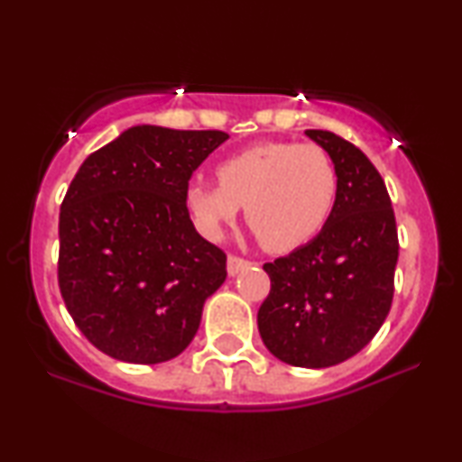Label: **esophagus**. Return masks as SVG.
Segmentation results:
<instances>
[{"instance_id": "1", "label": "esophagus", "mask_w": 462, "mask_h": 462, "mask_svg": "<svg viewBox=\"0 0 462 462\" xmlns=\"http://www.w3.org/2000/svg\"><path fill=\"white\" fill-rule=\"evenodd\" d=\"M248 264H250V261H245V258H242V256L229 254V258H226V271H229V275H237L239 271H244Z\"/></svg>"}]
</instances>
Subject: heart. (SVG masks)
<instances>
[{
    "label": "heart",
    "mask_w": 462,
    "mask_h": 462,
    "mask_svg": "<svg viewBox=\"0 0 462 462\" xmlns=\"http://www.w3.org/2000/svg\"><path fill=\"white\" fill-rule=\"evenodd\" d=\"M218 182L191 180L185 204L201 236L218 239L245 206V220L269 252H292L318 237L338 198L337 163L319 144L269 141L220 163Z\"/></svg>",
    "instance_id": "heart-1"
}]
</instances>
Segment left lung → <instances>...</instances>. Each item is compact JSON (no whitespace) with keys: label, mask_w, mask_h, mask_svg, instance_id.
<instances>
[{"label":"left lung","mask_w":462,"mask_h":462,"mask_svg":"<svg viewBox=\"0 0 462 462\" xmlns=\"http://www.w3.org/2000/svg\"><path fill=\"white\" fill-rule=\"evenodd\" d=\"M338 170V198L318 237L264 263L269 296L258 332L277 359L299 368H328L364 349L393 302L400 242L383 176L345 138L305 130Z\"/></svg>","instance_id":"1"}]
</instances>
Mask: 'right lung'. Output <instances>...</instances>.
Listing matches in <instances>:
<instances>
[{
  "instance_id": "1",
  "label": "right lung",
  "mask_w": 462,
  "mask_h": 462,
  "mask_svg": "<svg viewBox=\"0 0 462 462\" xmlns=\"http://www.w3.org/2000/svg\"><path fill=\"white\" fill-rule=\"evenodd\" d=\"M229 134L134 125L94 151L67 189L59 286L90 343L128 364L180 356L226 254L195 231L185 189Z\"/></svg>"
}]
</instances>
